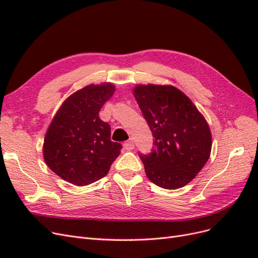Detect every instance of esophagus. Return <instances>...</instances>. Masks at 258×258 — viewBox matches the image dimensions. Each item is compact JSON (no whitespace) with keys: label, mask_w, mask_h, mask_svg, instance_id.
Masks as SVG:
<instances>
[{"label":"esophagus","mask_w":258,"mask_h":258,"mask_svg":"<svg viewBox=\"0 0 258 258\" xmlns=\"http://www.w3.org/2000/svg\"><path fill=\"white\" fill-rule=\"evenodd\" d=\"M123 148L126 151H132L135 148V143H134V141H132V140H129V141H127V142H124L123 143Z\"/></svg>","instance_id":"esophagus-1"}]
</instances>
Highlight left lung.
Returning a JSON list of instances; mask_svg holds the SVG:
<instances>
[{
	"instance_id": "1",
	"label": "left lung",
	"mask_w": 258,
	"mask_h": 258,
	"mask_svg": "<svg viewBox=\"0 0 258 258\" xmlns=\"http://www.w3.org/2000/svg\"><path fill=\"white\" fill-rule=\"evenodd\" d=\"M134 95L154 137L151 153L139 154L147 177L161 188H181L210 157L212 137L208 122L173 86L139 85Z\"/></svg>"
}]
</instances>
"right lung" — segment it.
I'll use <instances>...</instances> for the list:
<instances>
[{"label": "right lung", "mask_w": 258, "mask_h": 258, "mask_svg": "<svg viewBox=\"0 0 258 258\" xmlns=\"http://www.w3.org/2000/svg\"><path fill=\"white\" fill-rule=\"evenodd\" d=\"M115 91L106 83L74 92L61 105L44 140V159L51 171L76 186L104 177L121 144L111 141V127L99 112Z\"/></svg>", "instance_id": "1"}]
</instances>
